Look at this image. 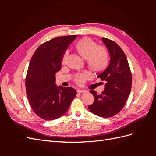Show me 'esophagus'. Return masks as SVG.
<instances>
[{
    "instance_id": "1",
    "label": "esophagus",
    "mask_w": 156,
    "mask_h": 156,
    "mask_svg": "<svg viewBox=\"0 0 156 156\" xmlns=\"http://www.w3.org/2000/svg\"><path fill=\"white\" fill-rule=\"evenodd\" d=\"M77 93L79 94H81V93H84V92H86V90H81V89H78L77 90Z\"/></svg>"
}]
</instances>
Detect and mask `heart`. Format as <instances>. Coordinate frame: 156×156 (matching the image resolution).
<instances>
[{"mask_svg": "<svg viewBox=\"0 0 156 156\" xmlns=\"http://www.w3.org/2000/svg\"><path fill=\"white\" fill-rule=\"evenodd\" d=\"M75 48L80 56L87 60L89 68L96 73L104 71L108 64V55L107 50L98 47V44L90 37H85L79 40L75 44ZM68 57L67 52L62 56L64 63ZM87 78L85 74H79L76 77V81L81 84Z\"/></svg>", "mask_w": 156, "mask_h": 156, "instance_id": "obj_1", "label": "heart"}]
</instances>
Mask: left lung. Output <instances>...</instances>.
Masks as SVG:
<instances>
[{
    "mask_svg": "<svg viewBox=\"0 0 156 156\" xmlns=\"http://www.w3.org/2000/svg\"><path fill=\"white\" fill-rule=\"evenodd\" d=\"M110 55L108 67L98 75L105 83L100 94L90 90L94 101L88 106L93 114L109 118L118 114L125 105L131 89L132 77L128 62L124 51L115 41L101 38Z\"/></svg>",
    "mask_w": 156,
    "mask_h": 156,
    "instance_id": "8db88e82",
    "label": "left lung"
}]
</instances>
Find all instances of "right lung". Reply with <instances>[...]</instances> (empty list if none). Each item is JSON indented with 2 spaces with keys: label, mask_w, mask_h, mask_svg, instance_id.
<instances>
[{
  "label": "right lung",
  "mask_w": 156,
  "mask_h": 156,
  "mask_svg": "<svg viewBox=\"0 0 156 156\" xmlns=\"http://www.w3.org/2000/svg\"><path fill=\"white\" fill-rule=\"evenodd\" d=\"M77 35L55 37L40 45L32 55L25 85L35 114L46 120L57 119L67 112L77 94L72 87H57L55 74L61 68L64 52Z\"/></svg>",
  "instance_id": "obj_1"
}]
</instances>
